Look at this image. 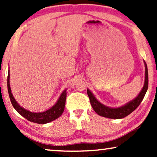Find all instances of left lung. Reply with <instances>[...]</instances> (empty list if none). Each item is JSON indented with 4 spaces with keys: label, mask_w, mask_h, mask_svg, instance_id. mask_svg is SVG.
Segmentation results:
<instances>
[{
    "label": "left lung",
    "mask_w": 157,
    "mask_h": 157,
    "mask_svg": "<svg viewBox=\"0 0 157 157\" xmlns=\"http://www.w3.org/2000/svg\"><path fill=\"white\" fill-rule=\"evenodd\" d=\"M144 63L145 66V79L144 86H143L141 92L135 98L123 106L119 107H109L104 105L103 104H101L97 100L95 97L92 93L91 91H90L89 89L87 90L90 104H91L92 108L97 114L101 117H104L109 119H122L131 114L138 107V106L140 105V103L142 102L144 98L145 94L148 89V84H149L147 65L145 61H144Z\"/></svg>",
    "instance_id": "left-lung-1"
}]
</instances>
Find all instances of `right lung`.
Instances as JSON below:
<instances>
[{
	"instance_id": "right-lung-1",
	"label": "right lung",
	"mask_w": 157,
	"mask_h": 157,
	"mask_svg": "<svg viewBox=\"0 0 157 157\" xmlns=\"http://www.w3.org/2000/svg\"><path fill=\"white\" fill-rule=\"evenodd\" d=\"M8 94H9L10 100L11 101L13 107L15 109L25 117L26 120H28L30 122L37 123V124H46L48 122H52L55 120H56L62 115L63 113L64 109H65V101H66V97H67V92L65 90L62 92V94L59 96L58 100H57V102L50 107L49 109L46 110L45 112H30L29 110H27L22 107L17 102L16 100H15L14 97L13 96V94L11 93V89H10V72L8 71Z\"/></svg>"
}]
</instances>
